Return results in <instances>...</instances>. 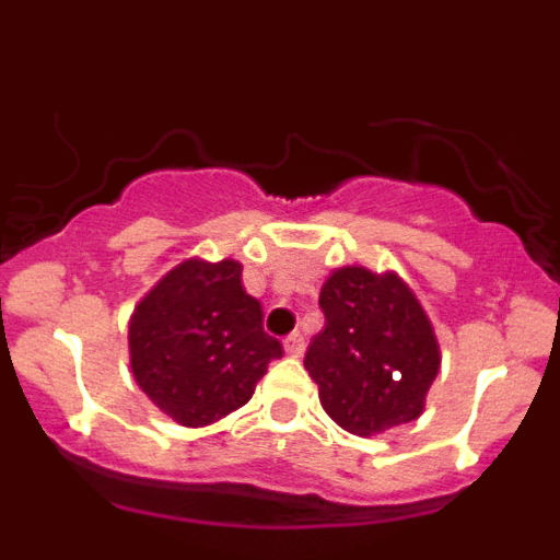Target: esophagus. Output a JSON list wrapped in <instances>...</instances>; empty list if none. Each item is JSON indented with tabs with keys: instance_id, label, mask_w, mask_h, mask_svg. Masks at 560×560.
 <instances>
[{
	"instance_id": "obj_1",
	"label": "esophagus",
	"mask_w": 560,
	"mask_h": 560,
	"mask_svg": "<svg viewBox=\"0 0 560 560\" xmlns=\"http://www.w3.org/2000/svg\"><path fill=\"white\" fill-rule=\"evenodd\" d=\"M283 348H285V353H289V355H303V350H305L303 334H300V330H294V334L285 336Z\"/></svg>"
}]
</instances>
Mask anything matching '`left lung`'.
<instances>
[{
  "label": "left lung",
  "mask_w": 560,
  "mask_h": 560,
  "mask_svg": "<svg viewBox=\"0 0 560 560\" xmlns=\"http://www.w3.org/2000/svg\"><path fill=\"white\" fill-rule=\"evenodd\" d=\"M319 308L325 328L311 339L305 370L325 412L361 438L418 418L440 350L412 291L395 275L348 266L328 277Z\"/></svg>",
  "instance_id": "1"
}]
</instances>
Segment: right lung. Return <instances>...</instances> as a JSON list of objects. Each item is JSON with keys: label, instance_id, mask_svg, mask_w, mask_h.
Returning <instances> with one entry per match:
<instances>
[{"label": "right lung", "instance_id": "obj_1", "mask_svg": "<svg viewBox=\"0 0 560 560\" xmlns=\"http://www.w3.org/2000/svg\"><path fill=\"white\" fill-rule=\"evenodd\" d=\"M128 348L142 393L182 427H210L244 407L283 355L235 260L176 266L133 311Z\"/></svg>", "mask_w": 560, "mask_h": 560}]
</instances>
